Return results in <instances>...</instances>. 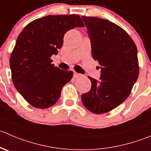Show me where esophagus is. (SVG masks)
Here are the masks:
<instances>
[{
	"label": "esophagus",
	"instance_id": "1",
	"mask_svg": "<svg viewBox=\"0 0 151 151\" xmlns=\"http://www.w3.org/2000/svg\"><path fill=\"white\" fill-rule=\"evenodd\" d=\"M82 74H78V73H77L76 71H74V78H79V77H82Z\"/></svg>",
	"mask_w": 151,
	"mask_h": 151
}]
</instances>
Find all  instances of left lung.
I'll use <instances>...</instances> for the list:
<instances>
[{"label":"left lung","instance_id":"1","mask_svg":"<svg viewBox=\"0 0 151 151\" xmlns=\"http://www.w3.org/2000/svg\"><path fill=\"white\" fill-rule=\"evenodd\" d=\"M91 41L92 57L101 65L100 80L88 77L91 88L81 96L93 114H102L122 104L131 93L139 73L137 49L118 25L99 17L82 16Z\"/></svg>","mask_w":151,"mask_h":151}]
</instances>
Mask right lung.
<instances>
[{"instance_id":"right-lung-1","label":"right lung","mask_w":151,"mask_h":151,"mask_svg":"<svg viewBox=\"0 0 151 151\" xmlns=\"http://www.w3.org/2000/svg\"><path fill=\"white\" fill-rule=\"evenodd\" d=\"M75 27H84L79 15H48L29 23L17 37L9 59L12 80L35 108L55 105L72 78V71L55 66L51 57L62 47L65 32Z\"/></svg>"}]
</instances>
